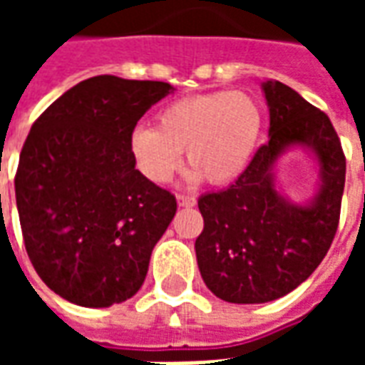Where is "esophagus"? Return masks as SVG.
<instances>
[{
  "mask_svg": "<svg viewBox=\"0 0 365 365\" xmlns=\"http://www.w3.org/2000/svg\"><path fill=\"white\" fill-rule=\"evenodd\" d=\"M178 203H180V207H193L197 203V199L190 193H178Z\"/></svg>",
  "mask_w": 365,
  "mask_h": 365,
  "instance_id": "34e87169",
  "label": "esophagus"
}]
</instances>
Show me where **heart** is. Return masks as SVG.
Instances as JSON below:
<instances>
[{
    "mask_svg": "<svg viewBox=\"0 0 365 365\" xmlns=\"http://www.w3.org/2000/svg\"><path fill=\"white\" fill-rule=\"evenodd\" d=\"M156 120L158 127L138 125L128 135V150L144 178L168 183L185 150L193 180L225 185L248 166L264 115L260 103L245 91H215L174 101Z\"/></svg>",
    "mask_w": 365,
    "mask_h": 365,
    "instance_id": "heart-1",
    "label": "heart"
}]
</instances>
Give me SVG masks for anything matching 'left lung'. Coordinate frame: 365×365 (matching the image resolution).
<instances>
[{
	"instance_id": "1",
	"label": "left lung",
	"mask_w": 365,
	"mask_h": 365,
	"mask_svg": "<svg viewBox=\"0 0 365 365\" xmlns=\"http://www.w3.org/2000/svg\"><path fill=\"white\" fill-rule=\"evenodd\" d=\"M269 140L235 183L197 201L203 230L195 240L201 277L229 303H268L293 291L329 252L340 221L346 156L329 115L282 82H266ZM309 145L323 185L309 207L291 206L271 170L289 145Z\"/></svg>"
}]
</instances>
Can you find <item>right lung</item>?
<instances>
[{
    "instance_id": "right-lung-1",
    "label": "right lung",
    "mask_w": 365,
    "mask_h": 365,
    "mask_svg": "<svg viewBox=\"0 0 365 365\" xmlns=\"http://www.w3.org/2000/svg\"><path fill=\"white\" fill-rule=\"evenodd\" d=\"M170 91L164 82L96 76L31 127L15 174L23 242L41 279L70 303H123L144 283L178 203L136 170L128 135Z\"/></svg>"
}]
</instances>
